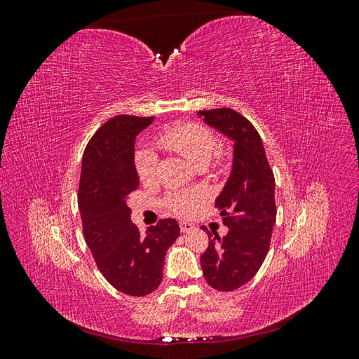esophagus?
<instances>
[{
    "label": "esophagus",
    "mask_w": 359,
    "mask_h": 359,
    "mask_svg": "<svg viewBox=\"0 0 359 359\" xmlns=\"http://www.w3.org/2000/svg\"><path fill=\"white\" fill-rule=\"evenodd\" d=\"M180 229H181L182 233H189V232H191L193 229H196V226L189 223V222H182V220H181V222H180Z\"/></svg>",
    "instance_id": "obj_1"
}]
</instances>
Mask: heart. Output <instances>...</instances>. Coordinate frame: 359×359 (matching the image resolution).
Returning <instances> with one entry per match:
<instances>
[{
    "mask_svg": "<svg viewBox=\"0 0 359 359\" xmlns=\"http://www.w3.org/2000/svg\"><path fill=\"white\" fill-rule=\"evenodd\" d=\"M158 145L175 151L189 160L191 165H208L217 153V140L208 128L196 123H178L166 127L157 135ZM157 154L153 149L144 148L136 153V170L142 182H149L156 175ZM199 202L198 194H172L168 206L177 214L190 215Z\"/></svg>",
    "mask_w": 359,
    "mask_h": 359,
    "instance_id": "1",
    "label": "heart"
}]
</instances>
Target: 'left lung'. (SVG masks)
I'll return each instance as SVG.
<instances>
[{
  "mask_svg": "<svg viewBox=\"0 0 359 359\" xmlns=\"http://www.w3.org/2000/svg\"><path fill=\"white\" fill-rule=\"evenodd\" d=\"M198 116L233 144L229 178L215 199L229 232L223 238L214 233L201 256L206 283L231 292L252 280L266 257L277 215L274 173L262 139L247 118L226 107L199 111Z\"/></svg>",
  "mask_w": 359,
  "mask_h": 359,
  "instance_id": "obj_1",
  "label": "left lung"
}]
</instances>
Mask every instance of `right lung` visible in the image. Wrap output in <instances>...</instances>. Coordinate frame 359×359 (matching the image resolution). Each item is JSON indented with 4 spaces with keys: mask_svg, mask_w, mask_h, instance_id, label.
Returning a JSON list of instances; mask_svg holds the SVG:
<instances>
[{
    "mask_svg": "<svg viewBox=\"0 0 359 359\" xmlns=\"http://www.w3.org/2000/svg\"><path fill=\"white\" fill-rule=\"evenodd\" d=\"M154 116L119 115L91 137L82 157L78 205L86 245L103 277L130 297L154 292L163 278L168 248L180 236L173 219L160 220L145 235L132 223L127 201L139 189L136 136Z\"/></svg>",
    "mask_w": 359,
    "mask_h": 359,
    "instance_id": "add662e5",
    "label": "right lung"
}]
</instances>
